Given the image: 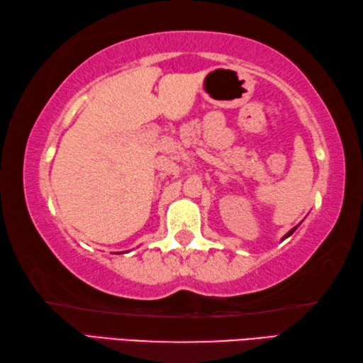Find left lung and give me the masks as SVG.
Returning a JSON list of instances; mask_svg holds the SVG:
<instances>
[{
    "instance_id": "8db88e82",
    "label": "left lung",
    "mask_w": 363,
    "mask_h": 363,
    "mask_svg": "<svg viewBox=\"0 0 363 363\" xmlns=\"http://www.w3.org/2000/svg\"><path fill=\"white\" fill-rule=\"evenodd\" d=\"M296 229H298V225H296V227H293V229H291V230H290V232H288V233H286V235H285V237H284V240H285V238H286V237H290V235H291V233H293V232H294V230H296Z\"/></svg>"
}]
</instances>
